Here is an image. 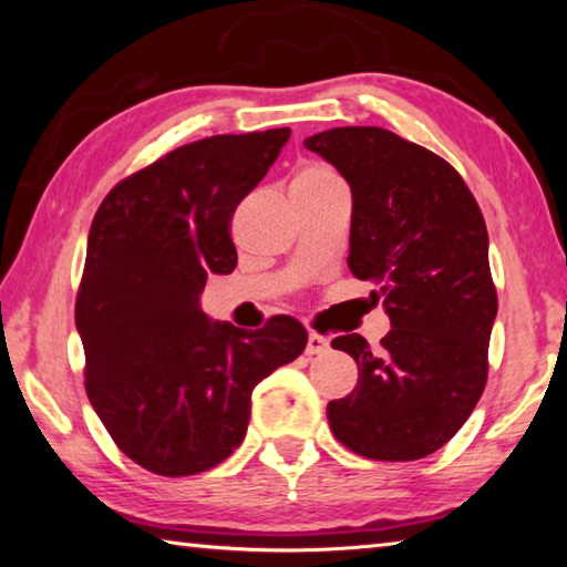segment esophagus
I'll return each mask as SVG.
<instances>
[{"instance_id": "34e87169", "label": "esophagus", "mask_w": 567, "mask_h": 567, "mask_svg": "<svg viewBox=\"0 0 567 567\" xmlns=\"http://www.w3.org/2000/svg\"><path fill=\"white\" fill-rule=\"evenodd\" d=\"M330 350V342L322 338V334H318V332H310L307 334V348H305V354H322V352H328Z\"/></svg>"}]
</instances>
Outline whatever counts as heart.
Listing matches in <instances>:
<instances>
[{
	"instance_id": "heart-1",
	"label": "heart",
	"mask_w": 567,
	"mask_h": 567,
	"mask_svg": "<svg viewBox=\"0 0 567 567\" xmlns=\"http://www.w3.org/2000/svg\"><path fill=\"white\" fill-rule=\"evenodd\" d=\"M338 179L332 175V169L322 167V165H305L300 172H297L292 185H302V182H330Z\"/></svg>"
}]
</instances>
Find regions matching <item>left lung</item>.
Segmentation results:
<instances>
[{
    "label": "left lung",
    "instance_id": "left-lung-1",
    "mask_svg": "<svg viewBox=\"0 0 567 567\" xmlns=\"http://www.w3.org/2000/svg\"><path fill=\"white\" fill-rule=\"evenodd\" d=\"M305 147L348 179V267L378 290L392 330L332 340L358 362L348 398L332 400L334 437L372 460L425 457L475 410L487 380L497 295L487 227L463 177L443 157L382 127H334Z\"/></svg>",
    "mask_w": 567,
    "mask_h": 567
}]
</instances>
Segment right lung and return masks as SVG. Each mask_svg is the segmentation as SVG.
<instances>
[{"instance_id": "add662e5", "label": "right lung", "mask_w": 567, "mask_h": 567, "mask_svg": "<svg viewBox=\"0 0 567 567\" xmlns=\"http://www.w3.org/2000/svg\"><path fill=\"white\" fill-rule=\"evenodd\" d=\"M287 140L290 127L192 142L122 179L92 219L74 307L84 388L150 473L197 475L233 455L257 382L305 350L295 318L247 332L199 305L207 275L235 270L229 219Z\"/></svg>"}]
</instances>
